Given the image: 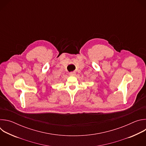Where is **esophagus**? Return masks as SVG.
Masks as SVG:
<instances>
[{
    "label": "esophagus",
    "mask_w": 146,
    "mask_h": 146,
    "mask_svg": "<svg viewBox=\"0 0 146 146\" xmlns=\"http://www.w3.org/2000/svg\"><path fill=\"white\" fill-rule=\"evenodd\" d=\"M69 75L72 76H74L76 75V72H72L70 73H69Z\"/></svg>",
    "instance_id": "esophagus-1"
}]
</instances>
